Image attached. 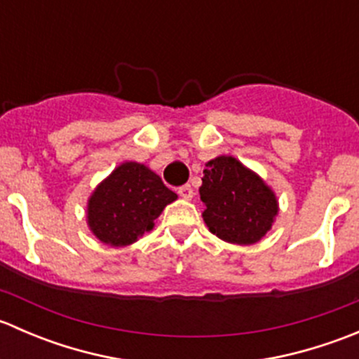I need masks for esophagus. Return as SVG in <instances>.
I'll list each match as a JSON object with an SVG mask.
<instances>
[{
    "instance_id": "obj_1",
    "label": "esophagus",
    "mask_w": 359,
    "mask_h": 359,
    "mask_svg": "<svg viewBox=\"0 0 359 359\" xmlns=\"http://www.w3.org/2000/svg\"><path fill=\"white\" fill-rule=\"evenodd\" d=\"M177 193H179V196L184 198V200H191V198H193V187H191L189 184H186V186L179 187Z\"/></svg>"
}]
</instances>
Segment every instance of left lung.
Segmentation results:
<instances>
[{
    "instance_id": "obj_1",
    "label": "left lung",
    "mask_w": 359,
    "mask_h": 359,
    "mask_svg": "<svg viewBox=\"0 0 359 359\" xmlns=\"http://www.w3.org/2000/svg\"><path fill=\"white\" fill-rule=\"evenodd\" d=\"M203 220L227 243L253 245L266 236L278 215L271 187L233 156H219L203 170Z\"/></svg>"
}]
</instances>
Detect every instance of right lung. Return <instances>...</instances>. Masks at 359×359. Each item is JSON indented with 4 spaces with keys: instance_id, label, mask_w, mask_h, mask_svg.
Instances as JSON below:
<instances>
[{
    "instance_id": "add662e5",
    "label": "right lung",
    "mask_w": 359,
    "mask_h": 359,
    "mask_svg": "<svg viewBox=\"0 0 359 359\" xmlns=\"http://www.w3.org/2000/svg\"><path fill=\"white\" fill-rule=\"evenodd\" d=\"M175 200L177 194L153 170L126 161L93 191L86 219L90 231L102 243L126 247L153 229L163 208Z\"/></svg>"
}]
</instances>
